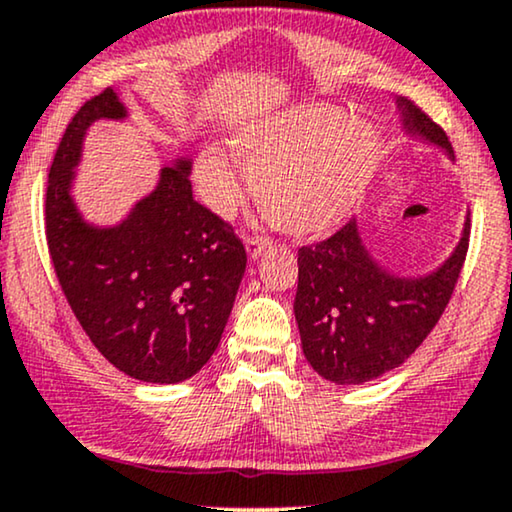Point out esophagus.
Wrapping results in <instances>:
<instances>
[{
  "instance_id": "esophagus-1",
  "label": "esophagus",
  "mask_w": 512,
  "mask_h": 512,
  "mask_svg": "<svg viewBox=\"0 0 512 512\" xmlns=\"http://www.w3.org/2000/svg\"><path fill=\"white\" fill-rule=\"evenodd\" d=\"M267 245H269L267 236H245V248H248V255L252 257V260H255V257H260Z\"/></svg>"
}]
</instances>
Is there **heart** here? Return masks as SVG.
Masks as SVG:
<instances>
[{
  "instance_id": "heart-1",
  "label": "heart",
  "mask_w": 512,
  "mask_h": 512,
  "mask_svg": "<svg viewBox=\"0 0 512 512\" xmlns=\"http://www.w3.org/2000/svg\"><path fill=\"white\" fill-rule=\"evenodd\" d=\"M229 147L250 173L252 196L269 220L297 236L332 229L358 206L379 152L370 126L323 105L245 124ZM194 182L217 215H231L241 201V180L222 149H201Z\"/></svg>"
}]
</instances>
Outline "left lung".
Listing matches in <instances>:
<instances>
[{"label":"left lung","mask_w":512,"mask_h":512,"mask_svg":"<svg viewBox=\"0 0 512 512\" xmlns=\"http://www.w3.org/2000/svg\"><path fill=\"white\" fill-rule=\"evenodd\" d=\"M407 133L454 156L447 133L412 100L398 98ZM470 222L452 257L421 278L391 276L367 255L356 220L297 252L295 318L313 370L335 384H365L419 349L445 313L466 262Z\"/></svg>","instance_id":"1"}]
</instances>
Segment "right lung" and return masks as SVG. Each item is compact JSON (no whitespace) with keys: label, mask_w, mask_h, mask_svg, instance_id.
<instances>
[{"label":"right lung","mask_w":512,"mask_h":512,"mask_svg":"<svg viewBox=\"0 0 512 512\" xmlns=\"http://www.w3.org/2000/svg\"><path fill=\"white\" fill-rule=\"evenodd\" d=\"M124 117L119 95L105 88L67 124L46 185V243L95 349L128 377L177 384L220 344L248 255L234 227L194 199L187 159L163 168L154 192L117 227L84 222L70 187L86 128Z\"/></svg>","instance_id":"add662e5"}]
</instances>
